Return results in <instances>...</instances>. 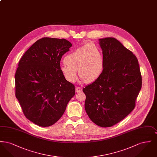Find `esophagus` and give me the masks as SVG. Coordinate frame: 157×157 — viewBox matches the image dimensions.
I'll return each instance as SVG.
<instances>
[{"instance_id":"1","label":"esophagus","mask_w":157,"mask_h":157,"mask_svg":"<svg viewBox=\"0 0 157 157\" xmlns=\"http://www.w3.org/2000/svg\"><path fill=\"white\" fill-rule=\"evenodd\" d=\"M75 91L76 93H78V92H80L82 91V88L81 87H79V86H76V88H75Z\"/></svg>"}]
</instances>
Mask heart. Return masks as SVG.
I'll list each match as a JSON object with an SVG mask.
<instances>
[{"mask_svg":"<svg viewBox=\"0 0 157 157\" xmlns=\"http://www.w3.org/2000/svg\"><path fill=\"white\" fill-rule=\"evenodd\" d=\"M65 64L60 70L67 81L74 82L77 78V71L83 81L92 83L102 74L104 60L97 46L92 44L83 45L64 58Z\"/></svg>","mask_w":157,"mask_h":157,"instance_id":"obj_1","label":"heart"}]
</instances>
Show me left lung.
<instances>
[{"mask_svg":"<svg viewBox=\"0 0 157 157\" xmlns=\"http://www.w3.org/2000/svg\"><path fill=\"white\" fill-rule=\"evenodd\" d=\"M104 60L102 74L83 88L85 109L90 120L101 127H110L134 109L142 86L136 56L113 37L99 39Z\"/></svg>","mask_w":157,"mask_h":157,"instance_id":"8db88e82","label":"left lung"}]
</instances>
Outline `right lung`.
<instances>
[{
  "label": "right lung",
  "instance_id": "1",
  "mask_svg": "<svg viewBox=\"0 0 157 157\" xmlns=\"http://www.w3.org/2000/svg\"><path fill=\"white\" fill-rule=\"evenodd\" d=\"M72 46L65 39L43 37L20 59L15 74V95L27 119L40 127L59 120L75 95V86L62 74L60 62Z\"/></svg>",
  "mask_w": 157,
  "mask_h": 157
}]
</instances>
